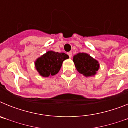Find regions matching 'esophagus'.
Wrapping results in <instances>:
<instances>
[{
    "mask_svg": "<svg viewBox=\"0 0 128 128\" xmlns=\"http://www.w3.org/2000/svg\"><path fill=\"white\" fill-rule=\"evenodd\" d=\"M67 54H68V56H69L70 58H71V57H72V52H68Z\"/></svg>",
    "mask_w": 128,
    "mask_h": 128,
    "instance_id": "obj_1",
    "label": "esophagus"
}]
</instances>
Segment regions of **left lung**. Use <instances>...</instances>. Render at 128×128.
<instances>
[{
  "instance_id": "obj_1",
  "label": "left lung",
  "mask_w": 128,
  "mask_h": 128,
  "mask_svg": "<svg viewBox=\"0 0 128 128\" xmlns=\"http://www.w3.org/2000/svg\"><path fill=\"white\" fill-rule=\"evenodd\" d=\"M73 62L77 70L85 77L95 76L100 67L98 61L86 53L80 52L74 55Z\"/></svg>"
}]
</instances>
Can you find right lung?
I'll list each match as a JSON object with an SVG mask.
<instances>
[{
  "mask_svg": "<svg viewBox=\"0 0 128 128\" xmlns=\"http://www.w3.org/2000/svg\"><path fill=\"white\" fill-rule=\"evenodd\" d=\"M68 58L65 53L49 50L36 59L34 62L35 68L42 77L53 76L58 73L63 61Z\"/></svg>",
  "mask_w": 128,
  "mask_h": 128,
  "instance_id": "add662e5",
  "label": "right lung"
}]
</instances>
